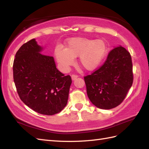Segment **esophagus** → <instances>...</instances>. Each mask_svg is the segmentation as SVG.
I'll return each instance as SVG.
<instances>
[{
  "label": "esophagus",
  "mask_w": 149,
  "mask_h": 149,
  "mask_svg": "<svg viewBox=\"0 0 149 149\" xmlns=\"http://www.w3.org/2000/svg\"><path fill=\"white\" fill-rule=\"evenodd\" d=\"M77 75H72V76H71V77H72V79L74 81V80H75V79L76 78H77Z\"/></svg>",
  "instance_id": "esophagus-1"
}]
</instances>
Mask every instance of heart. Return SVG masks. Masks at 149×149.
I'll return each mask as SVG.
<instances>
[{"mask_svg":"<svg viewBox=\"0 0 149 149\" xmlns=\"http://www.w3.org/2000/svg\"><path fill=\"white\" fill-rule=\"evenodd\" d=\"M108 52V46L103 40H92L75 37L68 39L65 49L57 46L54 56L59 68L63 72L68 70L79 56L80 65L88 71L93 70L102 64Z\"/></svg>","mask_w":149,"mask_h":149,"instance_id":"heart-1","label":"heart"}]
</instances>
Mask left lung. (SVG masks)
Masks as SVG:
<instances>
[{"mask_svg":"<svg viewBox=\"0 0 149 149\" xmlns=\"http://www.w3.org/2000/svg\"><path fill=\"white\" fill-rule=\"evenodd\" d=\"M84 79L88 97L94 106L103 109L118 106L133 82L130 53L120 45L115 47L104 64Z\"/></svg>","mask_w":149,"mask_h":149,"instance_id":"left-lung-1","label":"left lung"}]
</instances>
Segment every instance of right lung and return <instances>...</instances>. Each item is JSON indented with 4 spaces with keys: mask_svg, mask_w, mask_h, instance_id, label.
I'll return each instance as SVG.
<instances>
[{
    "mask_svg": "<svg viewBox=\"0 0 149 149\" xmlns=\"http://www.w3.org/2000/svg\"><path fill=\"white\" fill-rule=\"evenodd\" d=\"M43 47L33 39L16 53L13 79L19 97L38 113L53 115L68 102L71 77L60 72L54 58L42 54Z\"/></svg>",
    "mask_w": 149,
    "mask_h": 149,
    "instance_id": "obj_1",
    "label": "right lung"
}]
</instances>
